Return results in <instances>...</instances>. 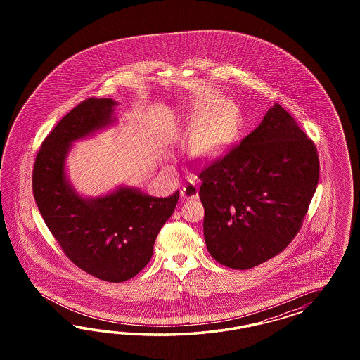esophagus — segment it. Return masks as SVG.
<instances>
[{
  "label": "esophagus",
  "instance_id": "1",
  "mask_svg": "<svg viewBox=\"0 0 360 360\" xmlns=\"http://www.w3.org/2000/svg\"><path fill=\"white\" fill-rule=\"evenodd\" d=\"M181 195L185 199H194L198 196V186L194 181H188L187 184L182 186L181 188Z\"/></svg>",
  "mask_w": 360,
  "mask_h": 360
}]
</instances>
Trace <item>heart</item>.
Here are the masks:
<instances>
[{
	"label": "heart",
	"instance_id": "obj_1",
	"mask_svg": "<svg viewBox=\"0 0 360 360\" xmlns=\"http://www.w3.org/2000/svg\"><path fill=\"white\" fill-rule=\"evenodd\" d=\"M217 100L210 98L203 104V112L215 108ZM236 128V110L231 104L214 109L205 124L195 131L193 148L199 155H214L232 139Z\"/></svg>",
	"mask_w": 360,
	"mask_h": 360
}]
</instances>
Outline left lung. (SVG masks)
<instances>
[{
	"label": "left lung",
	"instance_id": "8db88e82",
	"mask_svg": "<svg viewBox=\"0 0 360 360\" xmlns=\"http://www.w3.org/2000/svg\"><path fill=\"white\" fill-rule=\"evenodd\" d=\"M198 175L208 252L244 271L283 252L300 232L319 160L314 142L274 104L255 131Z\"/></svg>",
	"mask_w": 360,
	"mask_h": 360
}]
</instances>
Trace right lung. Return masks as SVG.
Here are the masks:
<instances>
[{
    "mask_svg": "<svg viewBox=\"0 0 360 360\" xmlns=\"http://www.w3.org/2000/svg\"><path fill=\"white\" fill-rule=\"evenodd\" d=\"M112 98H89L70 110L42 142L33 169V194L65 256L82 271L122 283L150 260L154 241L174 212L179 191L167 198L119 187L108 195L83 198L65 176L71 143L110 125Z\"/></svg>",
    "mask_w": 360,
    "mask_h": 360,
    "instance_id": "obj_1",
    "label": "right lung"
}]
</instances>
